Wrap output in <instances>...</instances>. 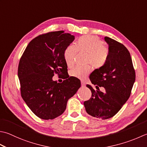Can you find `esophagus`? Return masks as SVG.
<instances>
[{
  "instance_id": "obj_1",
  "label": "esophagus",
  "mask_w": 147,
  "mask_h": 147,
  "mask_svg": "<svg viewBox=\"0 0 147 147\" xmlns=\"http://www.w3.org/2000/svg\"><path fill=\"white\" fill-rule=\"evenodd\" d=\"M81 83H82V87H85V82L83 81V80H81Z\"/></svg>"
}]
</instances>
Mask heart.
<instances>
[{
    "instance_id": "obj_1",
    "label": "heart",
    "mask_w": 147,
    "mask_h": 147,
    "mask_svg": "<svg viewBox=\"0 0 147 147\" xmlns=\"http://www.w3.org/2000/svg\"><path fill=\"white\" fill-rule=\"evenodd\" d=\"M78 51L86 53V62L96 69H100L106 65L110 57L109 48L103 45V42L96 37L83 36L79 37L75 46L68 45L64 51V58L68 67H72L75 62ZM90 65L76 67L69 71L71 76L82 79L90 73Z\"/></svg>"
}]
</instances>
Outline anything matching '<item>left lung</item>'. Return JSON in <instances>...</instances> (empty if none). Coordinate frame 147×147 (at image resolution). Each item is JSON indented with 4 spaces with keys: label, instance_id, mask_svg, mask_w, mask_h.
<instances>
[{
    "label": "left lung",
    "instance_id": "obj_1",
    "mask_svg": "<svg viewBox=\"0 0 147 147\" xmlns=\"http://www.w3.org/2000/svg\"><path fill=\"white\" fill-rule=\"evenodd\" d=\"M105 40L109 45L110 57L104 67L96 69L90 74L89 78L97 90L87 85L92 96L83 103L88 114L103 120L113 117L122 108L130 97L136 79L127 49L110 37H105ZM100 86L105 88V93L100 91Z\"/></svg>",
    "mask_w": 147,
    "mask_h": 147
}]
</instances>
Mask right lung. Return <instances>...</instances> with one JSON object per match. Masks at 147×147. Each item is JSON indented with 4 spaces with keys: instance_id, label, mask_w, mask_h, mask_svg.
I'll use <instances>...</instances> for the list:
<instances>
[{
    "instance_id": "obj_1",
    "label": "right lung",
    "mask_w": 147,
    "mask_h": 147,
    "mask_svg": "<svg viewBox=\"0 0 147 147\" xmlns=\"http://www.w3.org/2000/svg\"><path fill=\"white\" fill-rule=\"evenodd\" d=\"M74 39L63 30L41 34L28 43L20 60L21 96L40 119H53L62 115L68 99L81 87L80 80L73 76L61 83L52 80L55 74L67 73L64 51Z\"/></svg>"
}]
</instances>
